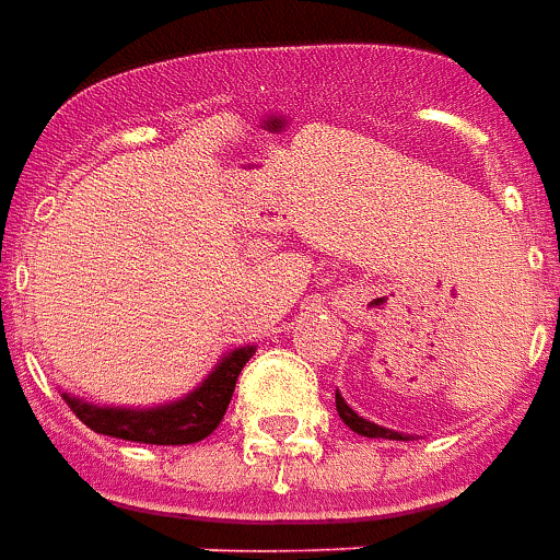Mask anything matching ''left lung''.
<instances>
[{"label":"left lung","mask_w":560,"mask_h":560,"mask_svg":"<svg viewBox=\"0 0 560 560\" xmlns=\"http://www.w3.org/2000/svg\"><path fill=\"white\" fill-rule=\"evenodd\" d=\"M335 404H337V413H340V419L347 422V425L355 431V434H364V438H386V440H404L398 434V431H388V428H380L374 425V422H368V419H362V416L355 413L352 407H347V400L340 398V392H335Z\"/></svg>","instance_id":"1"}]
</instances>
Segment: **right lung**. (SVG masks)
<instances>
[{
    "instance_id": "obj_1",
    "label": "right lung",
    "mask_w": 560,
    "mask_h": 560,
    "mask_svg": "<svg viewBox=\"0 0 560 560\" xmlns=\"http://www.w3.org/2000/svg\"><path fill=\"white\" fill-rule=\"evenodd\" d=\"M249 355H253V347L225 355L192 395H186L177 404L156 407V410H126V407L117 410V407H93V404H83L81 398L66 400H69L71 413L96 434L132 440V443H153V446L198 443L223 422L229 400L235 395L237 374L249 362Z\"/></svg>"
}]
</instances>
